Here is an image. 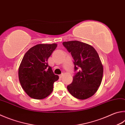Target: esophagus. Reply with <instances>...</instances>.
Listing matches in <instances>:
<instances>
[{"mask_svg": "<svg viewBox=\"0 0 125 125\" xmlns=\"http://www.w3.org/2000/svg\"><path fill=\"white\" fill-rule=\"evenodd\" d=\"M63 75V74H61L60 75H59V77H60V78H62Z\"/></svg>", "mask_w": 125, "mask_h": 125, "instance_id": "obj_1", "label": "esophagus"}]
</instances>
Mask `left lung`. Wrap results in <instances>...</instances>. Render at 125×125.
<instances>
[{
    "instance_id": "1",
    "label": "left lung",
    "mask_w": 125,
    "mask_h": 125,
    "mask_svg": "<svg viewBox=\"0 0 125 125\" xmlns=\"http://www.w3.org/2000/svg\"><path fill=\"white\" fill-rule=\"evenodd\" d=\"M62 44L74 60L75 73L68 90L78 99L90 98L98 90L103 77V68L98 53L92 46L79 41Z\"/></svg>"
}]
</instances>
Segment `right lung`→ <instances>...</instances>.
<instances>
[{"instance_id":"right-lung-1","label":"right lung","mask_w":125,"mask_h":125,"mask_svg":"<svg viewBox=\"0 0 125 125\" xmlns=\"http://www.w3.org/2000/svg\"><path fill=\"white\" fill-rule=\"evenodd\" d=\"M57 44H38L25 53L19 69L20 83L32 98H46L52 92L53 83L58 79L47 60Z\"/></svg>"}]
</instances>
